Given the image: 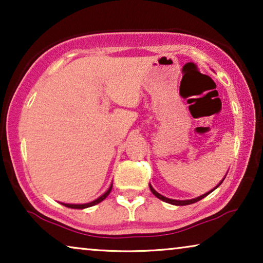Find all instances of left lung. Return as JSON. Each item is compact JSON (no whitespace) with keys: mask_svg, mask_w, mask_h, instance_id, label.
<instances>
[{"mask_svg":"<svg viewBox=\"0 0 263 263\" xmlns=\"http://www.w3.org/2000/svg\"><path fill=\"white\" fill-rule=\"evenodd\" d=\"M222 181H224V178H222ZM222 181L219 183L218 185H220L221 183H222ZM218 185L215 186V188H218ZM214 188V189H215ZM149 189H151V192L153 193V195L154 196H157L158 199H160V200H163V201H165V202H167V203H171V204H176V206H185V204H192V203H195V202H197V201H200V200H202L203 197H206L208 194H211L212 192H213V190H211V192H208V193H206V194H203V195H201V196H199V197H196V199H192V200H184V201H179V200H172V199H167V197H165V196H163V195H160L159 193H157L156 190H154L153 188H152V185H149Z\"/></svg>","mask_w":263,"mask_h":263,"instance_id":"8db88e82","label":"left lung"}]
</instances>
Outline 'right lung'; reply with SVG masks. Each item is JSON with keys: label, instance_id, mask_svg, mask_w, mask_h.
<instances>
[{"label": "right lung", "instance_id": "right-lung-1", "mask_svg": "<svg viewBox=\"0 0 263 263\" xmlns=\"http://www.w3.org/2000/svg\"><path fill=\"white\" fill-rule=\"evenodd\" d=\"M111 189H112V185L110 186L109 188V190H107L106 193H104L102 196L100 197H98V199L97 200H95V201H92V202H89V203H84V204H70V203H62L63 206H66V207H68V208H77V210H82V208H87V207H91V206H95V204H97V203H99V202H102L103 200H105L106 199V196L109 195L110 194V192H111Z\"/></svg>", "mask_w": 263, "mask_h": 263}]
</instances>
